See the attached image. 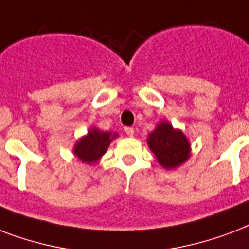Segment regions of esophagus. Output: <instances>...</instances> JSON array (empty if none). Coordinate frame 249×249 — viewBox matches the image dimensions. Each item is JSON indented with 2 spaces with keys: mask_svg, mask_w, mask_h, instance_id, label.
I'll list each match as a JSON object with an SVG mask.
<instances>
[{
  "mask_svg": "<svg viewBox=\"0 0 249 249\" xmlns=\"http://www.w3.org/2000/svg\"><path fill=\"white\" fill-rule=\"evenodd\" d=\"M124 132L126 133V136H129V137H133V134H134V129L126 126V128H124Z\"/></svg>",
  "mask_w": 249,
  "mask_h": 249,
  "instance_id": "1",
  "label": "esophagus"
}]
</instances>
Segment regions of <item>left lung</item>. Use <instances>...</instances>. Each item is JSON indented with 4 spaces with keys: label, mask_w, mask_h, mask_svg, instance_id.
Segmentation results:
<instances>
[{
    "label": "left lung",
    "mask_w": 249,
    "mask_h": 249,
    "mask_svg": "<svg viewBox=\"0 0 249 249\" xmlns=\"http://www.w3.org/2000/svg\"><path fill=\"white\" fill-rule=\"evenodd\" d=\"M149 149L163 168L175 170L191 157V142L181 129L174 128L168 121H160L146 138Z\"/></svg>",
    "instance_id": "left-lung-1"
}]
</instances>
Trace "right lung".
<instances>
[{
	"mask_svg": "<svg viewBox=\"0 0 249 249\" xmlns=\"http://www.w3.org/2000/svg\"><path fill=\"white\" fill-rule=\"evenodd\" d=\"M119 137L116 132H104L96 126L87 130V134L77 140L73 146V154L78 160L92 166L106 154V151L115 138Z\"/></svg>",
	"mask_w": 249,
	"mask_h": 249,
	"instance_id": "obj_1",
	"label": "right lung"
}]
</instances>
